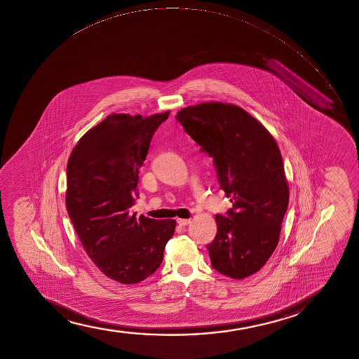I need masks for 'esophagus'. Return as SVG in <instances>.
<instances>
[{
	"mask_svg": "<svg viewBox=\"0 0 359 359\" xmlns=\"http://www.w3.org/2000/svg\"><path fill=\"white\" fill-rule=\"evenodd\" d=\"M177 224L180 226H187V225H189L190 224V219L178 218Z\"/></svg>",
	"mask_w": 359,
	"mask_h": 359,
	"instance_id": "1",
	"label": "esophagus"
}]
</instances>
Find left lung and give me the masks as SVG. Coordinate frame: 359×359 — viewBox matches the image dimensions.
Masks as SVG:
<instances>
[{
  "label": "left lung",
  "instance_id": "1",
  "mask_svg": "<svg viewBox=\"0 0 359 359\" xmlns=\"http://www.w3.org/2000/svg\"><path fill=\"white\" fill-rule=\"evenodd\" d=\"M187 134L215 159L220 188L233 205L215 215L207 245L212 267L232 279L259 272L276 250L289 205L280 149L264 124L235 104L205 102L176 116Z\"/></svg>",
  "mask_w": 359,
  "mask_h": 359
}]
</instances>
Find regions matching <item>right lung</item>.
<instances>
[{
	"label": "right lung",
	"instance_id": "1",
	"mask_svg": "<svg viewBox=\"0 0 359 359\" xmlns=\"http://www.w3.org/2000/svg\"><path fill=\"white\" fill-rule=\"evenodd\" d=\"M170 111L111 114L83 134L67 164L66 207L88 257L107 278L137 284L157 271L176 220L130 213L153 134Z\"/></svg>",
	"mask_w": 359,
	"mask_h": 359
}]
</instances>
